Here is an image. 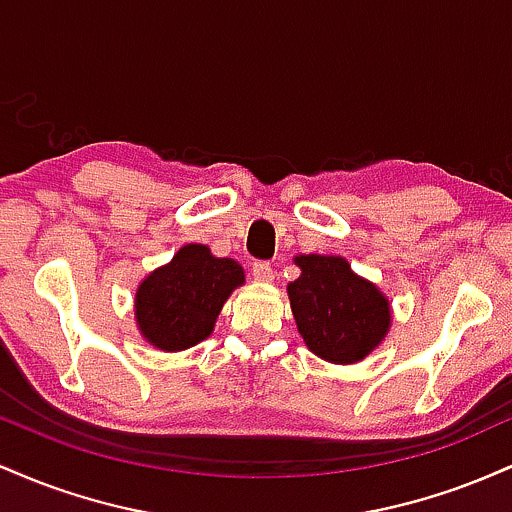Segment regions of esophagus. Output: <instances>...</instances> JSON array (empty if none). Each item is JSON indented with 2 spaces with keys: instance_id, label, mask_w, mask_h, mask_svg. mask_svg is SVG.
<instances>
[{
  "instance_id": "obj_1",
  "label": "esophagus",
  "mask_w": 512,
  "mask_h": 512,
  "mask_svg": "<svg viewBox=\"0 0 512 512\" xmlns=\"http://www.w3.org/2000/svg\"><path fill=\"white\" fill-rule=\"evenodd\" d=\"M252 279L260 281V284H272L274 281V269L269 262H255L252 264Z\"/></svg>"
}]
</instances>
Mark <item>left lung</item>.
Returning <instances> with one entry per match:
<instances>
[{
  "mask_svg": "<svg viewBox=\"0 0 512 512\" xmlns=\"http://www.w3.org/2000/svg\"><path fill=\"white\" fill-rule=\"evenodd\" d=\"M301 276L286 286L298 334L317 358L351 366L373 354L392 327V305L346 257L296 255Z\"/></svg>",
  "mask_w": 512,
  "mask_h": 512,
  "instance_id": "1",
  "label": "left lung"
}]
</instances>
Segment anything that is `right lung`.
Wrapping results in <instances>:
<instances>
[{
    "instance_id": "1",
    "label": "right lung",
    "mask_w": 512,
    "mask_h": 512,
    "mask_svg": "<svg viewBox=\"0 0 512 512\" xmlns=\"http://www.w3.org/2000/svg\"><path fill=\"white\" fill-rule=\"evenodd\" d=\"M245 284V269L214 257L207 245L187 243L156 267L134 293V322L158 351H185L214 332L223 303Z\"/></svg>"
}]
</instances>
